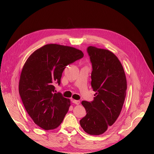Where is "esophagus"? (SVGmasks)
Masks as SVG:
<instances>
[{"instance_id": "1", "label": "esophagus", "mask_w": 154, "mask_h": 154, "mask_svg": "<svg viewBox=\"0 0 154 154\" xmlns=\"http://www.w3.org/2000/svg\"><path fill=\"white\" fill-rule=\"evenodd\" d=\"M72 102L76 104V105H79L80 104V101L79 100H73Z\"/></svg>"}]
</instances>
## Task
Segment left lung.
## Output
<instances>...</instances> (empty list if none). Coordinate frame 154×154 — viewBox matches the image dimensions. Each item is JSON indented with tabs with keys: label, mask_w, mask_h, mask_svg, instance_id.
Returning a JSON list of instances; mask_svg holds the SVG:
<instances>
[{
	"label": "left lung",
	"mask_w": 154,
	"mask_h": 154,
	"mask_svg": "<svg viewBox=\"0 0 154 154\" xmlns=\"http://www.w3.org/2000/svg\"><path fill=\"white\" fill-rule=\"evenodd\" d=\"M92 66L91 85L94 99L83 100L87 114L80 126L89 135L103 134L119 117L126 97L127 79L122 63L111 51L90 46L87 48Z\"/></svg>",
	"instance_id": "obj_1"
}]
</instances>
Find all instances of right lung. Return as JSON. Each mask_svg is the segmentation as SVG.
<instances>
[{"label":"right lung","instance_id":"right-lung-1","mask_svg":"<svg viewBox=\"0 0 154 154\" xmlns=\"http://www.w3.org/2000/svg\"><path fill=\"white\" fill-rule=\"evenodd\" d=\"M83 57V52L74 47L51 44L38 48L24 63L19 94L29 116L44 130L57 128L70 106V99L55 93L54 85H60L67 65Z\"/></svg>","mask_w":154,"mask_h":154}]
</instances>
